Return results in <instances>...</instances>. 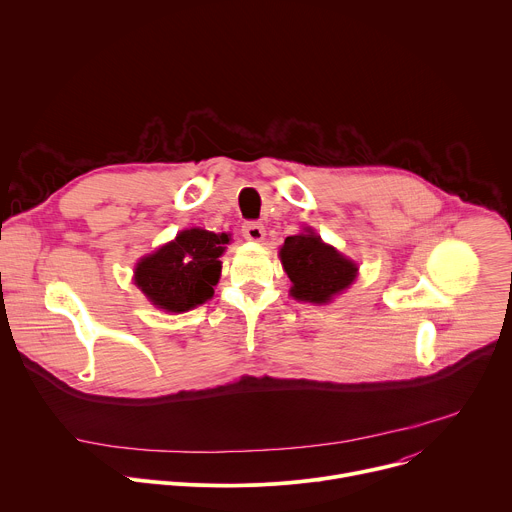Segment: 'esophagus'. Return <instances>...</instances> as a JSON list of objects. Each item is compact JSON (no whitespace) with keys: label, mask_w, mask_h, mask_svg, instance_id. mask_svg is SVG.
Instances as JSON below:
<instances>
[{"label":"esophagus","mask_w":512,"mask_h":512,"mask_svg":"<svg viewBox=\"0 0 512 512\" xmlns=\"http://www.w3.org/2000/svg\"><path fill=\"white\" fill-rule=\"evenodd\" d=\"M241 231H243V237H245L247 241H261V239L265 237V229H263V225H261V223H255V221L245 223Z\"/></svg>","instance_id":"34e87169"}]
</instances>
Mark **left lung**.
I'll use <instances>...</instances> for the list:
<instances>
[{
    "label": "left lung",
    "mask_w": 512,
    "mask_h": 512,
    "mask_svg": "<svg viewBox=\"0 0 512 512\" xmlns=\"http://www.w3.org/2000/svg\"><path fill=\"white\" fill-rule=\"evenodd\" d=\"M281 265L291 279V296L300 302H330L356 277V265L308 229L304 235L287 237L281 251Z\"/></svg>",
    "instance_id": "obj_1"
}]
</instances>
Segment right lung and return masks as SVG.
<instances>
[{"label":"right lung","mask_w":512,"mask_h":512,"mask_svg":"<svg viewBox=\"0 0 512 512\" xmlns=\"http://www.w3.org/2000/svg\"><path fill=\"white\" fill-rule=\"evenodd\" d=\"M229 235L202 229L182 231L135 267V283L148 300L166 312H188L214 294Z\"/></svg>","instance_id":"1"}]
</instances>
